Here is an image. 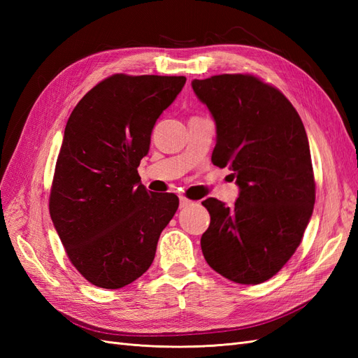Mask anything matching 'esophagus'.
Segmentation results:
<instances>
[{
  "label": "esophagus",
  "instance_id": "34e87169",
  "mask_svg": "<svg viewBox=\"0 0 358 358\" xmlns=\"http://www.w3.org/2000/svg\"><path fill=\"white\" fill-rule=\"evenodd\" d=\"M191 204V201L188 200V199H185V197H180L179 199V208L182 209V208H187V206H189Z\"/></svg>",
  "mask_w": 358,
  "mask_h": 358
}]
</instances>
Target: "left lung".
<instances>
[{
  "label": "left lung",
  "instance_id": "left-lung-1",
  "mask_svg": "<svg viewBox=\"0 0 358 358\" xmlns=\"http://www.w3.org/2000/svg\"><path fill=\"white\" fill-rule=\"evenodd\" d=\"M216 125L215 166L239 187L231 208L216 199L201 236L208 264L236 284H262L294 254L315 203L308 136L292 104L249 74L191 82Z\"/></svg>",
  "mask_w": 358,
  "mask_h": 358
}]
</instances>
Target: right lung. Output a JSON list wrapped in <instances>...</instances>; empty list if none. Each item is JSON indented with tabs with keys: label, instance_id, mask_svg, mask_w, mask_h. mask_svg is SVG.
<instances>
[{
	"label": "right lung",
	"instance_id": "1",
	"mask_svg": "<svg viewBox=\"0 0 358 358\" xmlns=\"http://www.w3.org/2000/svg\"><path fill=\"white\" fill-rule=\"evenodd\" d=\"M183 76L115 74L71 112L50 191V218L73 266L91 284L116 289L154 262L175 194H152L137 167L157 119L185 85Z\"/></svg>",
	"mask_w": 358,
	"mask_h": 358
}]
</instances>
